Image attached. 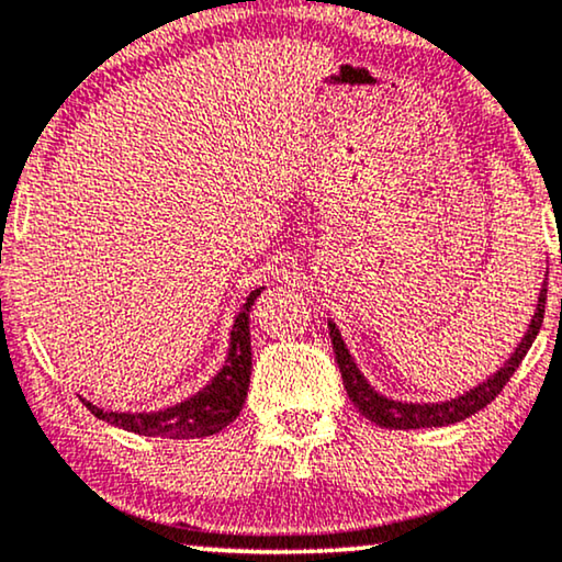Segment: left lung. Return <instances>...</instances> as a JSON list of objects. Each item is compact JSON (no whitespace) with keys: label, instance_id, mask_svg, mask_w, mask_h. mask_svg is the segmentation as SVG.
Listing matches in <instances>:
<instances>
[{"label":"left lung","instance_id":"8db88e82","mask_svg":"<svg viewBox=\"0 0 562 562\" xmlns=\"http://www.w3.org/2000/svg\"><path fill=\"white\" fill-rule=\"evenodd\" d=\"M548 280V277H544ZM544 301H548V285L542 282L540 295H537L535 316L529 321L525 336L516 344V349L508 355V359L501 368L477 383L470 391L454 395L450 401H437V403H408V401H395L387 395L378 393L375 387L368 383V378L362 375V370L357 368L355 357L349 355L347 344L341 339L339 326L334 321H328V334H331L336 364H339L344 387H347L349 401L359 408V414L370 422H375L383 429H429V426H447L458 424L462 418L477 414V411L488 406V403L501 393V387L508 383V378L514 375L516 368L521 364V359L527 357L529 347L540 334L542 318H544Z\"/></svg>","mask_w":562,"mask_h":562}]
</instances>
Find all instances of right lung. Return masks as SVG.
I'll use <instances>...</instances> for the list:
<instances>
[{"instance_id": "1", "label": "right lung", "mask_w": 562, "mask_h": 562, "mask_svg": "<svg viewBox=\"0 0 562 562\" xmlns=\"http://www.w3.org/2000/svg\"><path fill=\"white\" fill-rule=\"evenodd\" d=\"M265 288L251 290L246 295L241 311L236 313L231 326L228 355L223 368L205 387L190 398L175 403V406L159 411H104L94 403L81 398L97 418L120 429L144 434V437L164 439H200L218 434L234 422L238 411L244 408L246 393H249L251 375V334H249V308Z\"/></svg>"}]
</instances>
